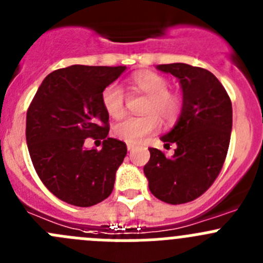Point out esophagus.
I'll return each instance as SVG.
<instances>
[{"instance_id":"obj_1","label":"esophagus","mask_w":263,"mask_h":263,"mask_svg":"<svg viewBox=\"0 0 263 263\" xmlns=\"http://www.w3.org/2000/svg\"><path fill=\"white\" fill-rule=\"evenodd\" d=\"M127 151H133V149H134V146H133V144H127Z\"/></svg>"}]
</instances>
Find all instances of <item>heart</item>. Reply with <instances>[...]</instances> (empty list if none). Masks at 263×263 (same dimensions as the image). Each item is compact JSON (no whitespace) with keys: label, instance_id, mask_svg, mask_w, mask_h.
<instances>
[{"label":"heart","instance_id":"1","mask_svg":"<svg viewBox=\"0 0 263 263\" xmlns=\"http://www.w3.org/2000/svg\"><path fill=\"white\" fill-rule=\"evenodd\" d=\"M130 87L147 96L143 116L126 117L117 122L114 133L117 138L129 144H138L149 134L159 129L160 119L166 124L174 122L179 117L183 102L179 94L167 90V80L149 69L136 72L129 79ZM104 111L114 119H119L125 112V92L117 82L107 85L101 96Z\"/></svg>","mask_w":263,"mask_h":263}]
</instances>
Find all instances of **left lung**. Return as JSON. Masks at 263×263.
<instances>
[{"label":"left lung","mask_w":263,"mask_h":263,"mask_svg":"<svg viewBox=\"0 0 263 263\" xmlns=\"http://www.w3.org/2000/svg\"><path fill=\"white\" fill-rule=\"evenodd\" d=\"M159 71L179 80L183 107L173 129L161 137L165 147L177 148L166 157L148 148L144 165L149 191L167 204H184L201 196L218 177L232 129V104L221 82L208 69L184 63L160 64Z\"/></svg>","instance_id":"1"}]
</instances>
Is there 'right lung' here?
I'll return each mask as SVG.
<instances>
[{
    "label": "right lung",
    "instance_id": "add662e5",
    "mask_svg": "<svg viewBox=\"0 0 263 263\" xmlns=\"http://www.w3.org/2000/svg\"><path fill=\"white\" fill-rule=\"evenodd\" d=\"M126 69L74 66L45 77L27 111L26 138L36 173L58 199L91 206L111 195L126 144L108 138L104 87ZM86 138L104 139L102 150H86Z\"/></svg>",
    "mask_w": 263,
    "mask_h": 263
}]
</instances>
